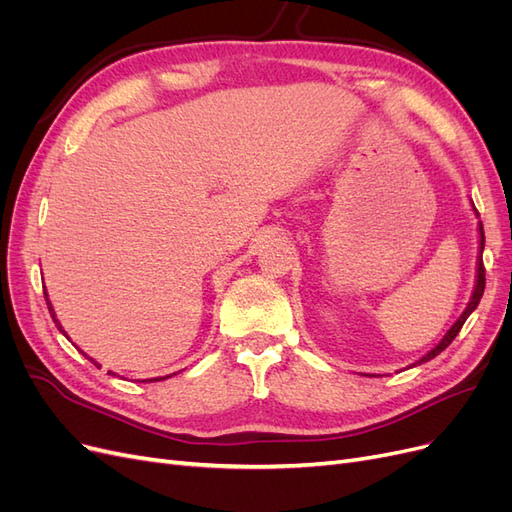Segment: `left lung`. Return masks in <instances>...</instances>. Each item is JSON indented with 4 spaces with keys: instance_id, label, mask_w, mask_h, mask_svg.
<instances>
[{
    "instance_id": "left-lung-1",
    "label": "left lung",
    "mask_w": 512,
    "mask_h": 512,
    "mask_svg": "<svg viewBox=\"0 0 512 512\" xmlns=\"http://www.w3.org/2000/svg\"><path fill=\"white\" fill-rule=\"evenodd\" d=\"M483 250H485V230H483V224H480V254H483ZM483 292H485V265H483V258H478V275H476V288H474V294H472V301L468 303V307H466V312L461 314V318L453 324L451 329H448V333L444 335V339L442 342L433 348L431 352H427L421 361L418 363H414V365H421V363H427V361H431L433 356H438L442 350H446L448 346H451V342L453 339L457 337V333L461 331V327H463V322L468 320V316L474 312L476 309V305L480 303V297H483Z\"/></svg>"
}]
</instances>
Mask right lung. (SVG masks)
<instances>
[{
  "label": "right lung",
  "mask_w": 512,
  "mask_h": 512,
  "mask_svg": "<svg viewBox=\"0 0 512 512\" xmlns=\"http://www.w3.org/2000/svg\"><path fill=\"white\" fill-rule=\"evenodd\" d=\"M46 305H49V312H51V316H53V320H55V324H57V318H55V314H53V309H51V303H49V299H46ZM57 327H59V324H57ZM61 329V327H59ZM94 365H98V363H94ZM100 367V365H98Z\"/></svg>",
  "instance_id": "obj_1"
}]
</instances>
